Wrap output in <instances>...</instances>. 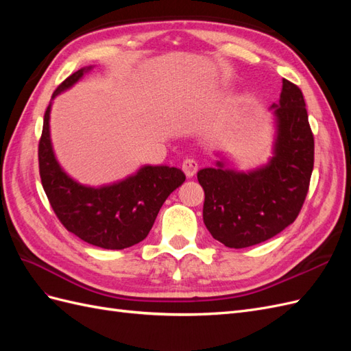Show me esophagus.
Instances as JSON below:
<instances>
[{
    "label": "esophagus",
    "mask_w": 351,
    "mask_h": 351,
    "mask_svg": "<svg viewBox=\"0 0 351 351\" xmlns=\"http://www.w3.org/2000/svg\"><path fill=\"white\" fill-rule=\"evenodd\" d=\"M197 162L195 161L193 158H187V159H184L183 161V165H182V168H183V171H184V174L187 176V177H193L196 173H197Z\"/></svg>",
    "instance_id": "34e87169"
}]
</instances>
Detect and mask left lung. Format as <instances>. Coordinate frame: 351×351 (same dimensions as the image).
<instances>
[{"instance_id": "left-lung-1", "label": "left lung", "mask_w": 351, "mask_h": 351, "mask_svg": "<svg viewBox=\"0 0 351 351\" xmlns=\"http://www.w3.org/2000/svg\"><path fill=\"white\" fill-rule=\"evenodd\" d=\"M271 110L275 141L267 164L244 173L217 161L197 173L205 226L231 249L254 246L293 224L309 190L315 142L302 90L282 79L280 101Z\"/></svg>"}]
</instances>
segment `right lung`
Wrapping results in <instances>:
<instances>
[{"mask_svg": "<svg viewBox=\"0 0 351 351\" xmlns=\"http://www.w3.org/2000/svg\"><path fill=\"white\" fill-rule=\"evenodd\" d=\"M92 69L89 66L73 73L52 93V99ZM51 107L52 102L45 111L39 141V174L61 224L83 241L102 249L121 250L145 240L165 199L184 183V173L176 167L143 165L112 184H80L62 169L52 149Z\"/></svg>", "mask_w": 351, "mask_h": 351, "instance_id": "right-lung-1", "label": "right lung"}]
</instances>
